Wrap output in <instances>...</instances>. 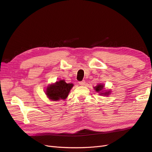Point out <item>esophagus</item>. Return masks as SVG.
Segmentation results:
<instances>
[{"instance_id":"esophagus-1","label":"esophagus","mask_w":152,"mask_h":152,"mask_svg":"<svg viewBox=\"0 0 152 152\" xmlns=\"http://www.w3.org/2000/svg\"><path fill=\"white\" fill-rule=\"evenodd\" d=\"M79 85H80V86H84L86 84V82H85V81H80V82H79Z\"/></svg>"}]
</instances>
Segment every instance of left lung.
Masks as SVG:
<instances>
[{"mask_svg": "<svg viewBox=\"0 0 152 152\" xmlns=\"http://www.w3.org/2000/svg\"><path fill=\"white\" fill-rule=\"evenodd\" d=\"M94 90L102 96H108L111 94V90H105V85L103 84H99L94 87Z\"/></svg>", "mask_w": 152, "mask_h": 152, "instance_id": "8db88e82", "label": "left lung"}]
</instances>
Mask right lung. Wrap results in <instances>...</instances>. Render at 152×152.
Returning a JSON list of instances; mask_svg holds the SVG:
<instances>
[{"mask_svg":"<svg viewBox=\"0 0 152 152\" xmlns=\"http://www.w3.org/2000/svg\"><path fill=\"white\" fill-rule=\"evenodd\" d=\"M74 84L66 83L65 80L61 79L55 83L48 85L45 90V94L47 98L51 101H59L65 100L73 87Z\"/></svg>","mask_w":152,"mask_h":152,"instance_id":"add662e5","label":"right lung"}]
</instances>
